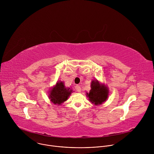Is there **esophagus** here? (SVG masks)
Listing matches in <instances>:
<instances>
[{
	"label": "esophagus",
	"mask_w": 154,
	"mask_h": 154,
	"mask_svg": "<svg viewBox=\"0 0 154 154\" xmlns=\"http://www.w3.org/2000/svg\"><path fill=\"white\" fill-rule=\"evenodd\" d=\"M75 90H76L77 92H79V93H80V92H81V88H80V86L79 85H76V86H75Z\"/></svg>",
	"instance_id": "1"
}]
</instances>
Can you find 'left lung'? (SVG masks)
Instances as JSON below:
<instances>
[{"label": "left lung", "mask_w": 154, "mask_h": 154, "mask_svg": "<svg viewBox=\"0 0 154 154\" xmlns=\"http://www.w3.org/2000/svg\"><path fill=\"white\" fill-rule=\"evenodd\" d=\"M91 90L89 93H86L89 100L95 105L102 104L108 97V91L106 88L101 85L98 81H93L91 85Z\"/></svg>", "instance_id": "left-lung-1"}]
</instances>
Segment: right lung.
<instances>
[{
    "label": "right lung",
    "mask_w": 154,
    "mask_h": 154,
    "mask_svg": "<svg viewBox=\"0 0 154 154\" xmlns=\"http://www.w3.org/2000/svg\"><path fill=\"white\" fill-rule=\"evenodd\" d=\"M72 93V90L69 88H65L63 82H58L54 88L52 89L49 98L54 104L60 105L66 101L70 94Z\"/></svg>",
    "instance_id": "add662e5"
}]
</instances>
